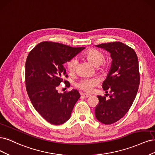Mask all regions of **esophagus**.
<instances>
[{"label":"esophagus","mask_w":155,"mask_h":155,"mask_svg":"<svg viewBox=\"0 0 155 155\" xmlns=\"http://www.w3.org/2000/svg\"><path fill=\"white\" fill-rule=\"evenodd\" d=\"M81 95L82 97H84V98H89V97H91L90 94H86V93H82Z\"/></svg>","instance_id":"1"}]
</instances>
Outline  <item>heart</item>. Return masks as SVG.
<instances>
[{"label":"heart","instance_id":"b5f03b06","mask_svg":"<svg viewBox=\"0 0 155 155\" xmlns=\"http://www.w3.org/2000/svg\"><path fill=\"white\" fill-rule=\"evenodd\" d=\"M82 57L86 58L94 66L97 67L99 71H105L108 68V62L104 61V54L97 49H88L83 53ZM78 61L73 58L69 60L66 64V67L69 73H74L77 69ZM98 82L96 79L93 78H84L78 82L76 86L86 92H91L94 86H97Z\"/></svg>","mask_w":155,"mask_h":155}]
</instances>
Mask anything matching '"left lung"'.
<instances>
[{
  "label": "left lung",
  "instance_id": "obj_1",
  "mask_svg": "<svg viewBox=\"0 0 155 155\" xmlns=\"http://www.w3.org/2000/svg\"><path fill=\"white\" fill-rule=\"evenodd\" d=\"M96 46L111 53L113 59L109 73L102 84L106 97L97 96L95 117L99 122L111 124L126 114L133 103L140 84L138 61L133 49L120 42L104 43Z\"/></svg>",
  "mask_w": 155,
  "mask_h": 155
}]
</instances>
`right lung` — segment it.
Instances as JSON below:
<instances>
[{
	"label": "right lung",
	"instance_id": "1",
	"mask_svg": "<svg viewBox=\"0 0 155 155\" xmlns=\"http://www.w3.org/2000/svg\"><path fill=\"white\" fill-rule=\"evenodd\" d=\"M84 49L46 41L37 44L28 54L25 71L26 91L36 111L51 124L61 125L68 120L81 97L77 89L59 93L57 87L63 76L68 77L63 64ZM64 82L66 87L70 86L67 81Z\"/></svg>",
	"mask_w": 155,
	"mask_h": 155
}]
</instances>
